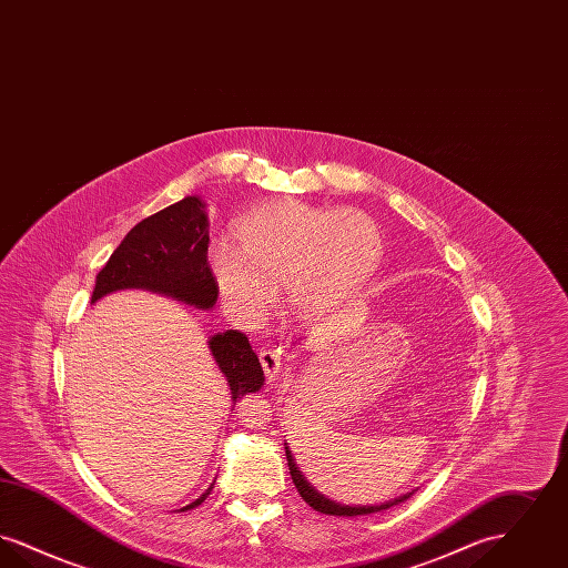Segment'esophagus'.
<instances>
[{
	"label": "esophagus",
	"instance_id": "1",
	"mask_svg": "<svg viewBox=\"0 0 568 568\" xmlns=\"http://www.w3.org/2000/svg\"><path fill=\"white\" fill-rule=\"evenodd\" d=\"M260 362H262V368H264V375L268 377V381H274L278 371H281V355L274 352L272 347H262L260 349Z\"/></svg>",
	"mask_w": 568,
	"mask_h": 568
}]
</instances>
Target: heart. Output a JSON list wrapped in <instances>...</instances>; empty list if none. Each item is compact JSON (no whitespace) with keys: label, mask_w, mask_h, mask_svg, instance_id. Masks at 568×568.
Listing matches in <instances>:
<instances>
[{"label":"heart","mask_w":568,"mask_h":568,"mask_svg":"<svg viewBox=\"0 0 568 568\" xmlns=\"http://www.w3.org/2000/svg\"><path fill=\"white\" fill-rule=\"evenodd\" d=\"M234 236L239 246L211 243L206 262L219 296L243 324L262 322L281 287L297 317H324L371 278L383 248L377 223L366 213L292 197L253 209Z\"/></svg>","instance_id":"obj_1"}]
</instances>
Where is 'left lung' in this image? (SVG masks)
<instances>
[{"label": "left lung", "mask_w": 568, "mask_h": 568, "mask_svg": "<svg viewBox=\"0 0 568 568\" xmlns=\"http://www.w3.org/2000/svg\"><path fill=\"white\" fill-rule=\"evenodd\" d=\"M285 456H287V464H290V473H292V479H294V486H296L300 496L304 498L306 505H311L315 511L325 515H343V517H355V515H368L377 514V511H385L398 503H405L406 498H410L413 491H406L405 496L400 498H394L389 503H383V505H373V507H352V505H341V503H334L329 498H325L324 494H320L315 487L311 486L304 475L297 470L296 462L292 458V452L285 447Z\"/></svg>", "instance_id": "obj_1"}]
</instances>
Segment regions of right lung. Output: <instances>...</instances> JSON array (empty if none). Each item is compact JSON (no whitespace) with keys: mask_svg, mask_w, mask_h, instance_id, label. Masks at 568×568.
<instances>
[{"mask_svg":"<svg viewBox=\"0 0 568 568\" xmlns=\"http://www.w3.org/2000/svg\"><path fill=\"white\" fill-rule=\"evenodd\" d=\"M209 241V216L197 195H187L142 219L95 276L91 304L119 290H146L195 308H213L219 290L206 262ZM209 347L227 377L234 405L244 394L257 392L264 385L262 364L243 332H219L209 341ZM213 486L181 511L202 505Z\"/></svg>","mask_w":568,"mask_h":568,"instance_id":"add662e5","label":"right lung"}]
</instances>
